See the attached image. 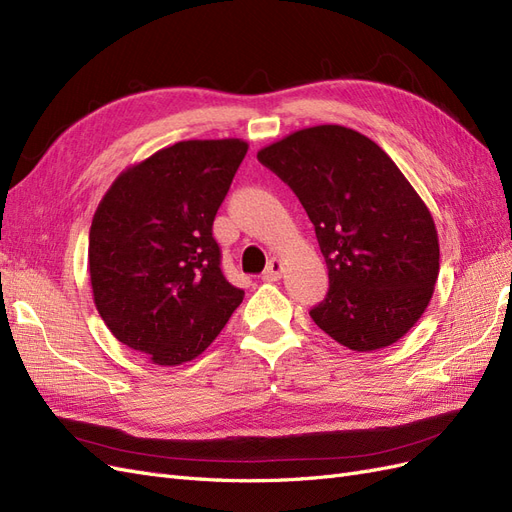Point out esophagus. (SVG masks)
<instances>
[{
    "instance_id": "1",
    "label": "esophagus",
    "mask_w": 512,
    "mask_h": 512,
    "mask_svg": "<svg viewBox=\"0 0 512 512\" xmlns=\"http://www.w3.org/2000/svg\"><path fill=\"white\" fill-rule=\"evenodd\" d=\"M282 271H284V262H282V258L275 256V258L269 260L265 273H262V280H265V282H277L282 277Z\"/></svg>"
}]
</instances>
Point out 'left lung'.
<instances>
[{"mask_svg":"<svg viewBox=\"0 0 512 512\" xmlns=\"http://www.w3.org/2000/svg\"><path fill=\"white\" fill-rule=\"evenodd\" d=\"M258 160L299 196L327 260L329 292L309 316L354 352L399 342L427 309L440 271L431 211L365 134L324 123Z\"/></svg>","mask_w":512,"mask_h":512,"instance_id":"1","label":"left lung"}]
</instances>
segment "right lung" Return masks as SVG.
<instances>
[{
  "label": "right lung",
  "instance_id": "1",
  "mask_svg": "<svg viewBox=\"0 0 512 512\" xmlns=\"http://www.w3.org/2000/svg\"><path fill=\"white\" fill-rule=\"evenodd\" d=\"M247 153L241 138L181 141L128 166L89 230L98 314L121 344L175 367L203 354L243 301L213 220Z\"/></svg>",
  "mask_w": 512,
  "mask_h": 512
}]
</instances>
